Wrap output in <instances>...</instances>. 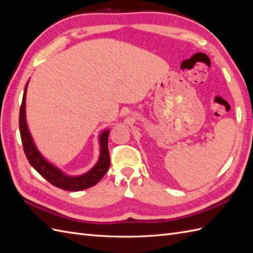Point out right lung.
<instances>
[{"instance_id":"obj_1","label":"right lung","mask_w":253,"mask_h":253,"mask_svg":"<svg viewBox=\"0 0 253 253\" xmlns=\"http://www.w3.org/2000/svg\"><path fill=\"white\" fill-rule=\"evenodd\" d=\"M28 84H26L22 97V104L19 114V130L20 136L23 145V150L26 153L27 159L33 169L40 173L47 181L66 191H82L94 186L100 181L103 176L106 174L109 169L110 158L108 152V134L109 130L105 128L100 135H98V143H100V157L96 164L87 173L79 176H70L65 174L57 166L50 163L48 160L42 155L39 148L36 147L32 135L30 133L27 116H26V97Z\"/></svg>"}]
</instances>
